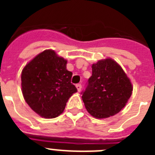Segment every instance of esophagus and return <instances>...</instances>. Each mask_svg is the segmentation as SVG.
<instances>
[{
	"instance_id": "34e87169",
	"label": "esophagus",
	"mask_w": 155,
	"mask_h": 155,
	"mask_svg": "<svg viewBox=\"0 0 155 155\" xmlns=\"http://www.w3.org/2000/svg\"><path fill=\"white\" fill-rule=\"evenodd\" d=\"M76 87H77V89H78V91L80 92L81 90V84H76Z\"/></svg>"
}]
</instances>
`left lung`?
<instances>
[{
    "mask_svg": "<svg viewBox=\"0 0 155 155\" xmlns=\"http://www.w3.org/2000/svg\"><path fill=\"white\" fill-rule=\"evenodd\" d=\"M92 75L82 94L87 111L97 119L117 114L132 94L130 80L115 61L110 58L93 64Z\"/></svg>",
    "mask_w": 155,
    "mask_h": 155,
    "instance_id": "left-lung-1",
    "label": "left lung"
}]
</instances>
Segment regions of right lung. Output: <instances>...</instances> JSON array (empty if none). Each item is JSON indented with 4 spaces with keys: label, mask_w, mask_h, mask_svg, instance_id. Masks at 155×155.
I'll use <instances>...</instances> for the list:
<instances>
[{
    "label": "right lung",
    "mask_w": 155,
    "mask_h": 155,
    "mask_svg": "<svg viewBox=\"0 0 155 155\" xmlns=\"http://www.w3.org/2000/svg\"><path fill=\"white\" fill-rule=\"evenodd\" d=\"M54 50H46L25 65L21 72V91L32 110L44 118H55L64 112L70 97L77 92L71 84L72 72Z\"/></svg>",
    "instance_id": "add662e5"
}]
</instances>
